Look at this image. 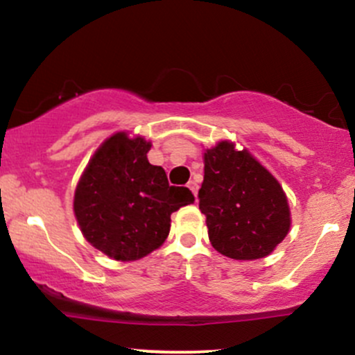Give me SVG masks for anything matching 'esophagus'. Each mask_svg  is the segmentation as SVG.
<instances>
[{
    "label": "esophagus",
    "instance_id": "1",
    "mask_svg": "<svg viewBox=\"0 0 355 355\" xmlns=\"http://www.w3.org/2000/svg\"><path fill=\"white\" fill-rule=\"evenodd\" d=\"M189 189L193 191V195H195V198H197V191H198V183L195 182V180H190L189 182Z\"/></svg>",
    "mask_w": 355,
    "mask_h": 355
}]
</instances>
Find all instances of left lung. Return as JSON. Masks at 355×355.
<instances>
[{"instance_id":"1","label":"left lung","mask_w":355,"mask_h":355,"mask_svg":"<svg viewBox=\"0 0 355 355\" xmlns=\"http://www.w3.org/2000/svg\"><path fill=\"white\" fill-rule=\"evenodd\" d=\"M203 164L198 207L215 250L235 260L274 252L291 229L287 197L274 175L227 140L207 150Z\"/></svg>"}]
</instances>
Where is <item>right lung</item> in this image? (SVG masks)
<instances>
[{
  "mask_svg": "<svg viewBox=\"0 0 355 355\" xmlns=\"http://www.w3.org/2000/svg\"><path fill=\"white\" fill-rule=\"evenodd\" d=\"M152 144L118 132L92 157L75 190L81 234L115 260H138L157 250L170 232V215L193 203L187 187L168 185L165 170L146 158Z\"/></svg>",
  "mask_w": 355,
  "mask_h": 355,
  "instance_id": "add662e5",
  "label": "right lung"
}]
</instances>
